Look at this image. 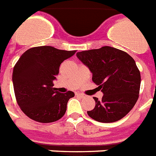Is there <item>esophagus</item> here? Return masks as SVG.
<instances>
[{
  "mask_svg": "<svg viewBox=\"0 0 156 156\" xmlns=\"http://www.w3.org/2000/svg\"><path fill=\"white\" fill-rule=\"evenodd\" d=\"M76 95L78 96V97H80V98H84V97H85L84 94H83V93H76Z\"/></svg>",
  "mask_w": 156,
  "mask_h": 156,
  "instance_id": "1",
  "label": "esophagus"
}]
</instances>
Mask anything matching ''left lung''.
I'll list each match as a JSON object with an SVG mask.
<instances>
[{
    "label": "left lung",
    "instance_id": "1",
    "mask_svg": "<svg viewBox=\"0 0 156 156\" xmlns=\"http://www.w3.org/2000/svg\"><path fill=\"white\" fill-rule=\"evenodd\" d=\"M77 57L93 73V81L103 93L101 100L87 115L97 122L110 123L123 118L138 100L140 73L133 58L110 46L77 53Z\"/></svg>",
    "mask_w": 156,
    "mask_h": 156
}]
</instances>
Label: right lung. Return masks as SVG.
<instances>
[{
	"label": "right lung",
	"mask_w": 156,
	"mask_h": 156,
	"mask_svg": "<svg viewBox=\"0 0 156 156\" xmlns=\"http://www.w3.org/2000/svg\"><path fill=\"white\" fill-rule=\"evenodd\" d=\"M76 50H62L52 46H38L26 50L14 66V92L20 108L35 122L49 123L63 117L69 98L74 93L55 91L54 80L63 61Z\"/></svg>",
	"instance_id": "1"
}]
</instances>
